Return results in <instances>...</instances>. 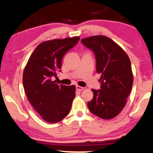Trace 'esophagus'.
Segmentation results:
<instances>
[{"label": "esophagus", "instance_id": "34e87169", "mask_svg": "<svg viewBox=\"0 0 153 153\" xmlns=\"http://www.w3.org/2000/svg\"><path fill=\"white\" fill-rule=\"evenodd\" d=\"M76 89L78 90V91H82V90L83 89V87L80 86H76Z\"/></svg>", "mask_w": 153, "mask_h": 153}]
</instances>
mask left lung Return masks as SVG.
<instances>
[{"label": "left lung", "mask_w": 153, "mask_h": 153, "mask_svg": "<svg viewBox=\"0 0 153 153\" xmlns=\"http://www.w3.org/2000/svg\"><path fill=\"white\" fill-rule=\"evenodd\" d=\"M81 42L94 53L96 71L101 75L100 89H92L93 98L88 102V108L94 115L110 120L123 110L131 91V61L117 43L105 36L82 39Z\"/></svg>", "instance_id": "left-lung-1"}]
</instances>
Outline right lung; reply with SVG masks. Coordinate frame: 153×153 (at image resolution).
I'll return each instance as SVG.
<instances>
[{
  "label": "right lung",
  "mask_w": 153,
  "mask_h": 153,
  "mask_svg": "<svg viewBox=\"0 0 153 153\" xmlns=\"http://www.w3.org/2000/svg\"><path fill=\"white\" fill-rule=\"evenodd\" d=\"M80 37L53 39L39 44L32 53L22 76L24 90L28 100L42 118L56 123L67 117L75 97V86L58 85L52 81L61 72L64 54L72 49Z\"/></svg>",
  "instance_id": "add662e5"
}]
</instances>
